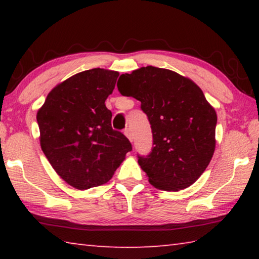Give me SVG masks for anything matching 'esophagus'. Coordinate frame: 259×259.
Returning <instances> with one entry per match:
<instances>
[{
    "instance_id": "esophagus-1",
    "label": "esophagus",
    "mask_w": 259,
    "mask_h": 259,
    "mask_svg": "<svg viewBox=\"0 0 259 259\" xmlns=\"http://www.w3.org/2000/svg\"><path fill=\"white\" fill-rule=\"evenodd\" d=\"M124 135L126 136V138H128L130 142H133V134H131V130L130 129H125L124 130Z\"/></svg>"
}]
</instances>
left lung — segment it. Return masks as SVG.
Segmentation results:
<instances>
[{"mask_svg":"<svg viewBox=\"0 0 259 259\" xmlns=\"http://www.w3.org/2000/svg\"><path fill=\"white\" fill-rule=\"evenodd\" d=\"M117 89L139 100L151 123L152 152L138 163L153 186L177 192L191 186L210 163L217 114L194 82L170 69L142 67L122 74Z\"/></svg>","mask_w":259,"mask_h":259,"instance_id":"obj_1","label":"left lung"}]
</instances>
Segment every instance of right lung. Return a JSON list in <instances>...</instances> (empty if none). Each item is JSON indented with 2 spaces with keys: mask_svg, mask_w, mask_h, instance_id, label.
<instances>
[{
  "mask_svg": "<svg viewBox=\"0 0 259 259\" xmlns=\"http://www.w3.org/2000/svg\"><path fill=\"white\" fill-rule=\"evenodd\" d=\"M119 72L93 68L52 89L37 111L40 144L52 168L77 190L100 186L133 150L129 139L113 130L105 100Z\"/></svg>",
  "mask_w": 259,
  "mask_h": 259,
  "instance_id": "1",
  "label": "right lung"
}]
</instances>
